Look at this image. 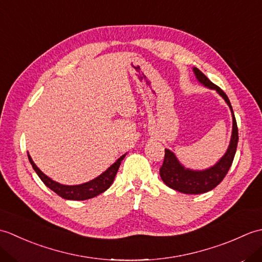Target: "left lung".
Segmentation results:
<instances>
[{
  "label": "left lung",
  "mask_w": 262,
  "mask_h": 262,
  "mask_svg": "<svg viewBox=\"0 0 262 262\" xmlns=\"http://www.w3.org/2000/svg\"><path fill=\"white\" fill-rule=\"evenodd\" d=\"M193 73L196 75L197 80L202 83L203 85L211 89V90H215L225 100V102L230 107L232 113L233 128L230 145L226 153L221 158L219 162L215 165L210 166L209 169L202 171L187 169L179 162V160L177 159L173 152H171L170 149L165 148L163 164L160 168L161 179L163 180V182L168 187L174 189V190L179 192L189 194L207 192L211 190V189H214L216 186L220 185L231 168L238 142V130L234 113H233L231 102L225 92L222 90L220 86L214 84L213 82H210L208 80V77L206 76L203 72H200L197 68H193Z\"/></svg>",
  "instance_id": "obj_1"
}]
</instances>
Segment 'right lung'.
<instances>
[{
	"label": "right lung",
	"mask_w": 262,
	"mask_h": 262,
	"mask_svg": "<svg viewBox=\"0 0 262 262\" xmlns=\"http://www.w3.org/2000/svg\"><path fill=\"white\" fill-rule=\"evenodd\" d=\"M125 155L126 154L121 155V157L117 160L113 165L109 166V168L105 170L102 174L97 177L96 179L85 183H82V185H76V186H66L52 180L51 178L47 177L45 173H42V172L39 170L38 166L33 163V161L29 154H28V159H29V162L31 163L33 170L36 171V173L38 174L39 178H40L41 181L45 183L51 190L56 192L58 196L69 200H85V199L96 197L98 194L104 192L111 186V183L114 182L117 171H118L121 161L124 160Z\"/></svg>",
	"instance_id": "add662e5"
}]
</instances>
